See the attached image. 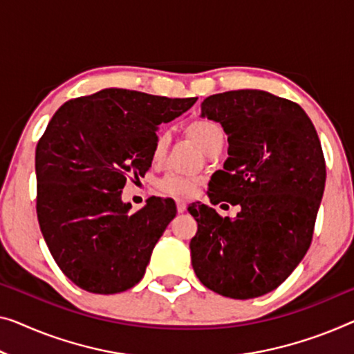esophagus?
Listing matches in <instances>:
<instances>
[{
	"instance_id": "34e87169",
	"label": "esophagus",
	"mask_w": 354,
	"mask_h": 354,
	"mask_svg": "<svg viewBox=\"0 0 354 354\" xmlns=\"http://www.w3.org/2000/svg\"><path fill=\"white\" fill-rule=\"evenodd\" d=\"M176 208L178 213H184V211H186V202H184V200H176Z\"/></svg>"
}]
</instances>
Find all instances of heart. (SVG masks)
Instances as JSON below:
<instances>
[{"label": "heart", "mask_w": 354, "mask_h": 354, "mask_svg": "<svg viewBox=\"0 0 354 354\" xmlns=\"http://www.w3.org/2000/svg\"><path fill=\"white\" fill-rule=\"evenodd\" d=\"M184 131L191 136V138L197 143L202 149L207 152H213L218 149L219 146L224 145V130L221 129L219 124L214 120L197 118L192 119L184 127ZM168 146V133L165 130L157 131L154 143H152L151 149V159L154 163H160L165 159ZM198 187V179L178 175V173H168L159 181V191L165 195L176 198H189L192 197Z\"/></svg>", "instance_id": "b5f03b06"}]
</instances>
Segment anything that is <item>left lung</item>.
I'll return each instance as SVG.
<instances>
[{"label":"left lung","mask_w":354,"mask_h":354,"mask_svg":"<svg viewBox=\"0 0 354 354\" xmlns=\"http://www.w3.org/2000/svg\"><path fill=\"white\" fill-rule=\"evenodd\" d=\"M202 115L223 125L229 141L208 197L241 209L230 219L207 205L187 208L197 221L194 272L225 297H259L291 275L312 245L326 184L318 133L297 103L263 91L211 95Z\"/></svg>","instance_id":"left-lung-1"}]
</instances>
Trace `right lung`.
<instances>
[{"mask_svg":"<svg viewBox=\"0 0 354 354\" xmlns=\"http://www.w3.org/2000/svg\"><path fill=\"white\" fill-rule=\"evenodd\" d=\"M195 102L104 88L68 100L50 119L36 146V214L57 266L84 291L124 292L143 278L176 205L151 197L129 213L120 195L149 170L159 127Z\"/></svg>","mask_w":354,"mask_h":354,"instance_id":"add662e5","label":"right lung"}]
</instances>
